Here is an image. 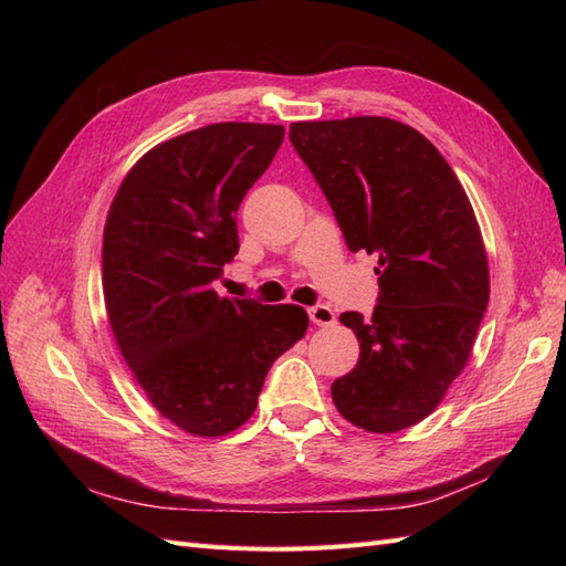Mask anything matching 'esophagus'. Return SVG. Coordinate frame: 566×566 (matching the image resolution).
<instances>
[{
	"label": "esophagus",
	"instance_id": "1",
	"mask_svg": "<svg viewBox=\"0 0 566 566\" xmlns=\"http://www.w3.org/2000/svg\"><path fill=\"white\" fill-rule=\"evenodd\" d=\"M310 318L316 325H333L335 323V312L331 310V306L316 304V306H310Z\"/></svg>",
	"mask_w": 566,
	"mask_h": 566
}]
</instances>
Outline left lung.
<instances>
[{
  "label": "left lung",
  "instance_id": "8db88e82",
  "mask_svg": "<svg viewBox=\"0 0 566 566\" xmlns=\"http://www.w3.org/2000/svg\"><path fill=\"white\" fill-rule=\"evenodd\" d=\"M287 136L349 250L380 256L373 316H339L361 354L333 382V403L366 432L406 430L468 366L489 304V260L470 198L441 153L399 119L293 123Z\"/></svg>",
  "mask_w": 566,
  "mask_h": 566
}]
</instances>
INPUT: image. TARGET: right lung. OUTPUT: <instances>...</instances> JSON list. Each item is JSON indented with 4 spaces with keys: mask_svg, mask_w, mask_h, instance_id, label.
Instances as JSON below:
<instances>
[{
    "mask_svg": "<svg viewBox=\"0 0 566 566\" xmlns=\"http://www.w3.org/2000/svg\"><path fill=\"white\" fill-rule=\"evenodd\" d=\"M283 125L217 123L153 146L104 227V300L117 349L153 408L193 437L245 424L271 364L304 337L297 304L221 297L235 212L283 144Z\"/></svg>",
    "mask_w": 566,
    "mask_h": 566,
    "instance_id": "1",
    "label": "right lung"
}]
</instances>
